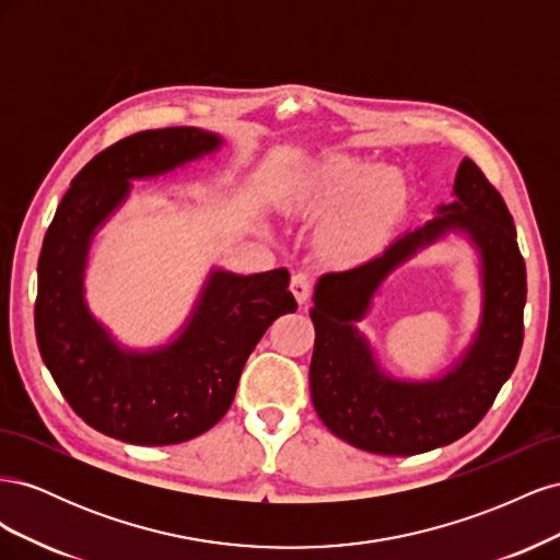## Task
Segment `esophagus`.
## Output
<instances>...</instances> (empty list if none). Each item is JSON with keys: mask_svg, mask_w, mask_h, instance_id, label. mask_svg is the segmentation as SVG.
<instances>
[{"mask_svg": "<svg viewBox=\"0 0 560 560\" xmlns=\"http://www.w3.org/2000/svg\"><path fill=\"white\" fill-rule=\"evenodd\" d=\"M290 290L299 303H306L313 292V278L308 273H294L292 282H290Z\"/></svg>", "mask_w": 560, "mask_h": 560, "instance_id": "34e87169", "label": "esophagus"}]
</instances>
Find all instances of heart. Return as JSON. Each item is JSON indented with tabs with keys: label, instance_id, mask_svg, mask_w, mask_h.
Segmentation results:
<instances>
[{
	"label": "heart",
	"instance_id": "obj_1",
	"mask_svg": "<svg viewBox=\"0 0 560 560\" xmlns=\"http://www.w3.org/2000/svg\"><path fill=\"white\" fill-rule=\"evenodd\" d=\"M350 206L338 212L325 229V245L336 257H354L366 245L374 219L395 200L397 179L389 173H369L366 167L346 161L331 159L315 167L308 186V202L322 210L331 206L338 198L354 191Z\"/></svg>",
	"mask_w": 560,
	"mask_h": 560
}]
</instances>
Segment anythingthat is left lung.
<instances>
[{
	"instance_id": "8db88e82",
	"label": "left lung",
	"mask_w": 560,
	"mask_h": 560,
	"mask_svg": "<svg viewBox=\"0 0 560 560\" xmlns=\"http://www.w3.org/2000/svg\"><path fill=\"white\" fill-rule=\"evenodd\" d=\"M455 200L432 222L404 233L381 257L315 284V348L311 397L319 420L354 448L378 455H416L453 444L493 406L512 376L523 346L525 261L514 219L481 167L463 159ZM465 232L482 257L485 313L472 346L446 377L411 384L385 377L353 327L382 280L406 258L446 232Z\"/></svg>"
}]
</instances>
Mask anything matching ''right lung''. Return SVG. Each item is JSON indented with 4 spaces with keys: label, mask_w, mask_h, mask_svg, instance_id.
<instances>
[{
    "label": "right lung",
    "mask_w": 560,
    "mask_h": 560,
    "mask_svg": "<svg viewBox=\"0 0 560 560\" xmlns=\"http://www.w3.org/2000/svg\"><path fill=\"white\" fill-rule=\"evenodd\" d=\"M219 147V135L189 126L130 135L81 167L44 235L35 303L42 360L74 413L126 444H182L217 425L254 346L280 315L296 311L287 268L257 276L212 270L175 341L135 352L118 346L83 301L91 241L128 198L130 182L165 175Z\"/></svg>",
    "instance_id": "right-lung-1"
}]
</instances>
